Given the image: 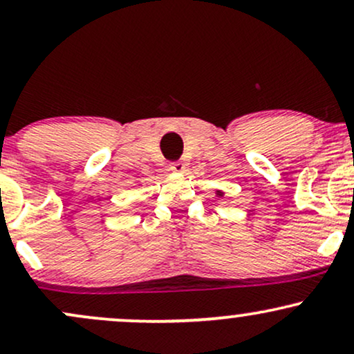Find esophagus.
I'll return each mask as SVG.
<instances>
[{
    "instance_id": "esophagus-1",
    "label": "esophagus",
    "mask_w": 354,
    "mask_h": 354,
    "mask_svg": "<svg viewBox=\"0 0 354 354\" xmlns=\"http://www.w3.org/2000/svg\"><path fill=\"white\" fill-rule=\"evenodd\" d=\"M169 168H171V171H174V173H185L186 171V165L183 163V161H174Z\"/></svg>"
}]
</instances>
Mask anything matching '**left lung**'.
I'll list each match as a JSON object with an SVG mask.
<instances>
[{"label": "left lung", "mask_w": 354, "mask_h": 354, "mask_svg": "<svg viewBox=\"0 0 354 354\" xmlns=\"http://www.w3.org/2000/svg\"><path fill=\"white\" fill-rule=\"evenodd\" d=\"M216 194H218V196H223V193H221V191H216Z\"/></svg>", "instance_id": "1"}]
</instances>
